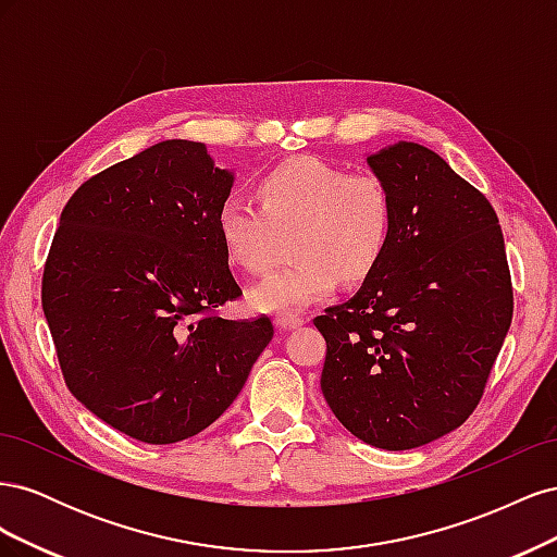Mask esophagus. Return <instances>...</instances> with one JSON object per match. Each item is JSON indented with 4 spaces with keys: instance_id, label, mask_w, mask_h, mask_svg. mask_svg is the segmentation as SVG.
<instances>
[{
    "instance_id": "obj_1",
    "label": "esophagus",
    "mask_w": 557,
    "mask_h": 557,
    "mask_svg": "<svg viewBox=\"0 0 557 557\" xmlns=\"http://www.w3.org/2000/svg\"><path fill=\"white\" fill-rule=\"evenodd\" d=\"M305 323H307L305 318L293 315V313H281V315H276V318H274V325H276L278 330H283V332L297 330V327H301V325H305Z\"/></svg>"
}]
</instances>
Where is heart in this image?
<instances>
[{"label": "heart", "mask_w": 557, "mask_h": 557, "mask_svg": "<svg viewBox=\"0 0 557 557\" xmlns=\"http://www.w3.org/2000/svg\"><path fill=\"white\" fill-rule=\"evenodd\" d=\"M258 205L227 197L215 213V232L232 264L260 274L272 262L278 237L293 230L295 260L250 290L262 313L305 309L334 293L336 283L362 281L383 260L393 237V201L385 185L348 174L315 158H295L256 183Z\"/></svg>", "instance_id": "1"}]
</instances>
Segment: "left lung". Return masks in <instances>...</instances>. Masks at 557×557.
<instances>
[{"label": "left lung", "instance_id": "8db88e82", "mask_svg": "<svg viewBox=\"0 0 557 557\" xmlns=\"http://www.w3.org/2000/svg\"><path fill=\"white\" fill-rule=\"evenodd\" d=\"M393 201L379 267L313 325L320 391L360 442L409 450L476 409L513 315L497 213L434 150L397 141L367 156Z\"/></svg>", "mask_w": 557, "mask_h": 557}]
</instances>
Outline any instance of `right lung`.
Here are the masks:
<instances>
[{
  "instance_id": "obj_1",
  "label": "right lung",
  "mask_w": 557,
  "mask_h": 557,
  "mask_svg": "<svg viewBox=\"0 0 557 557\" xmlns=\"http://www.w3.org/2000/svg\"><path fill=\"white\" fill-rule=\"evenodd\" d=\"M232 185L205 144L170 139L88 178L62 209L44 315L66 387L132 440L209 428L274 336L269 318L213 313L242 295L215 232Z\"/></svg>"
}]
</instances>
